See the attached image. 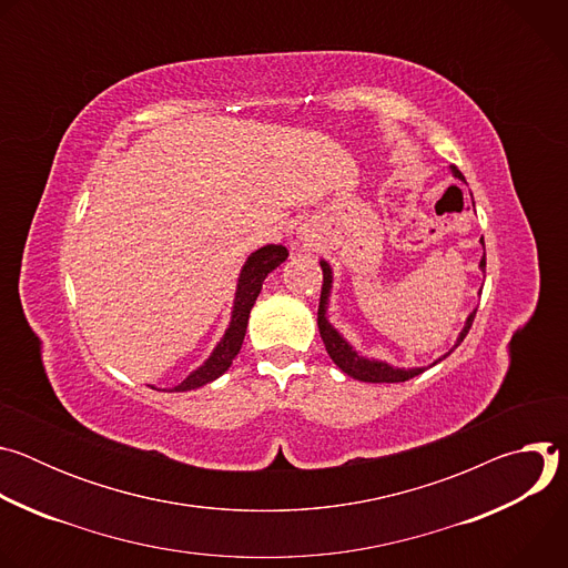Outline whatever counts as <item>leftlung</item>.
I'll use <instances>...</instances> for the list:
<instances>
[{
    "label": "left lung",
    "mask_w": 568,
    "mask_h": 568,
    "mask_svg": "<svg viewBox=\"0 0 568 568\" xmlns=\"http://www.w3.org/2000/svg\"><path fill=\"white\" fill-rule=\"evenodd\" d=\"M452 171H454V175H456L458 180L465 182L463 173H460L456 166H452ZM480 242H483V240H480ZM321 270H323V285H321V298H318V312H316V326H318V335H321L323 344H326V351H328L331 359H333L346 375H351V377H355V379H359V382H375V384L388 382V384H390V382H407V379L420 375L425 368H409V371L393 368V366H388V364H384V362L364 359V357H359V355L348 346V342L331 326L328 318H326V303H328L333 276H331L328 263L321 261ZM480 270H485V256H483V261H480ZM474 316H476V312H471V314L467 316V323H465V328H463V333H460L456 346H460V342H463L465 335L469 333ZM456 346H454V348H456ZM454 348H452V351H454ZM452 351H449V353H452ZM449 353H447V355H449ZM447 355H445V357H447Z\"/></svg>",
    "instance_id": "8db88e82"
}]
</instances>
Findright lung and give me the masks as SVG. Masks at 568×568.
<instances>
[{
    "label": "right lung",
    "mask_w": 568,
    "mask_h": 568,
    "mask_svg": "<svg viewBox=\"0 0 568 568\" xmlns=\"http://www.w3.org/2000/svg\"><path fill=\"white\" fill-rule=\"evenodd\" d=\"M287 258V250L283 245H267L258 252H254L245 267L240 272V281H237V292H235V303H233V314H231V326L224 333L222 342L217 344V348L213 351V355L204 362V366H200L197 371H193L182 384H178L173 390H191L197 386H204L209 382H213L215 377H220L231 362L235 359V355L240 353L242 339H245L247 333V321H250V312L263 290V281L267 278L270 272H274L283 261Z\"/></svg>",
    "instance_id": "right-lung-1"
}]
</instances>
